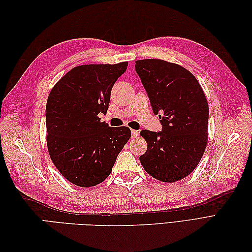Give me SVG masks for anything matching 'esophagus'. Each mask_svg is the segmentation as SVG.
Returning <instances> with one entry per match:
<instances>
[{
    "label": "esophagus",
    "instance_id": "esophagus-1",
    "mask_svg": "<svg viewBox=\"0 0 252 252\" xmlns=\"http://www.w3.org/2000/svg\"><path fill=\"white\" fill-rule=\"evenodd\" d=\"M139 135V131L138 130H132L131 131V136L132 138H136V136Z\"/></svg>",
    "mask_w": 252,
    "mask_h": 252
}]
</instances>
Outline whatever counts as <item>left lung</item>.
<instances>
[{"label":"left lung","instance_id":"obj_1","mask_svg":"<svg viewBox=\"0 0 252 252\" xmlns=\"http://www.w3.org/2000/svg\"><path fill=\"white\" fill-rule=\"evenodd\" d=\"M135 70L163 126L159 132H140L147 142L141 164L152 178L178 182L194 170L207 146V98L194 75L178 64L139 60Z\"/></svg>","mask_w":252,"mask_h":252}]
</instances>
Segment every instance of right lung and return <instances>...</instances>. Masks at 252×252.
<instances>
[{
	"label": "right lung",
	"instance_id": "add662e5",
	"mask_svg": "<svg viewBox=\"0 0 252 252\" xmlns=\"http://www.w3.org/2000/svg\"><path fill=\"white\" fill-rule=\"evenodd\" d=\"M127 66L128 62L77 66L48 95V154L60 173L79 187H93L107 179L131 136L128 127H109L97 116L107 112L112 86Z\"/></svg>",
	"mask_w": 252,
	"mask_h": 252
}]
</instances>
